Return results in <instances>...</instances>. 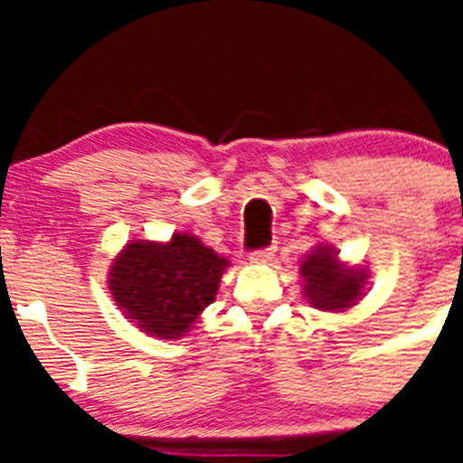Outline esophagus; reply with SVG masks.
<instances>
[{"instance_id":"1","label":"esophagus","mask_w":463,"mask_h":463,"mask_svg":"<svg viewBox=\"0 0 463 463\" xmlns=\"http://www.w3.org/2000/svg\"><path fill=\"white\" fill-rule=\"evenodd\" d=\"M273 252H276V248L273 245H269V248H260V250H255L250 255L252 261H269L273 260Z\"/></svg>"}]
</instances>
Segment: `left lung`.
Returning <instances> with one entry per match:
<instances>
[{
  "instance_id": "1",
  "label": "left lung",
  "mask_w": 463,
  "mask_h": 463,
  "mask_svg": "<svg viewBox=\"0 0 463 463\" xmlns=\"http://www.w3.org/2000/svg\"><path fill=\"white\" fill-rule=\"evenodd\" d=\"M306 280V297L320 310H343L353 306L362 294V273L343 269L336 261V250L317 248L301 264Z\"/></svg>"
}]
</instances>
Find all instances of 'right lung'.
I'll return each instance as SVG.
<instances>
[{
  "instance_id": "right-lung-1",
  "label": "right lung",
  "mask_w": 463,
  "mask_h": 463,
  "mask_svg": "<svg viewBox=\"0 0 463 463\" xmlns=\"http://www.w3.org/2000/svg\"><path fill=\"white\" fill-rule=\"evenodd\" d=\"M227 260L190 234L169 243H129L110 269V294L122 313L155 338H181L215 301Z\"/></svg>"
}]
</instances>
